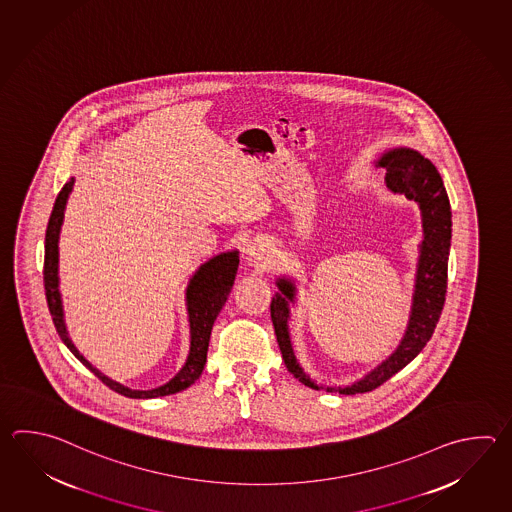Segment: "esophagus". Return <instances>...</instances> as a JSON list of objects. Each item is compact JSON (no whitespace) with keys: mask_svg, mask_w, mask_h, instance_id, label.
<instances>
[{"mask_svg":"<svg viewBox=\"0 0 512 512\" xmlns=\"http://www.w3.org/2000/svg\"><path fill=\"white\" fill-rule=\"evenodd\" d=\"M246 253H248V259H250L251 262L262 264V262H266V259H268L270 248H268V244H266L264 240H253V242L248 244Z\"/></svg>","mask_w":512,"mask_h":512,"instance_id":"obj_1","label":"esophagus"}]
</instances>
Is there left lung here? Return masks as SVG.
<instances>
[{
  "mask_svg": "<svg viewBox=\"0 0 512 512\" xmlns=\"http://www.w3.org/2000/svg\"><path fill=\"white\" fill-rule=\"evenodd\" d=\"M379 166L386 169V188L392 193L405 195L408 200L418 204L421 213V230L423 240L419 244L418 264H416V281L412 290V304L408 315L407 330L401 337L399 345L383 363L370 370L368 374L357 379L352 385L321 386L304 372L299 365L290 335V317L292 306L297 299V284L292 277L282 275L275 284L279 292L272 299V321L281 348L284 365L288 372L299 379L303 385L313 390L339 392L345 396L370 392L383 385L390 377L416 357L425 348L439 315L445 304L447 293V268H449L450 237H452V211L449 195L443 186V180L436 166L423 157L416 149L394 147L385 151L379 160Z\"/></svg>",
  "mask_w": 512,
  "mask_h": 512,
  "instance_id": "1",
  "label": "left lung"
}]
</instances>
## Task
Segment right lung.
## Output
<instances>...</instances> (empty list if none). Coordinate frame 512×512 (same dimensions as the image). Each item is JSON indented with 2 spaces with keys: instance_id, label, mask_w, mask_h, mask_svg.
Instances as JSON below:
<instances>
[{
  "instance_id": "obj_1",
  "label": "right lung",
  "mask_w": 512,
  "mask_h": 512,
  "mask_svg": "<svg viewBox=\"0 0 512 512\" xmlns=\"http://www.w3.org/2000/svg\"><path fill=\"white\" fill-rule=\"evenodd\" d=\"M74 178L65 182L62 191L58 193L54 202L53 213L45 231V262H43V282H45V297L49 304V312L53 315V323L56 332L62 337L63 345L67 346L74 357L87 366L94 376L98 377L104 385L109 386L122 396L131 399H153V397L171 396L186 390L199 379L206 357H208L209 337L211 328L217 319L224 303L228 301L235 275L239 270V251L231 250L219 253L211 257L209 261L200 264L199 270L191 275L186 288V306H188L189 321V354L184 366L178 370L177 376L169 379L166 385L151 388V390H133L124 386L111 377L102 374L98 368H94L84 355L78 352L74 346L67 324L63 317L62 293H60V275H58V262H60V231H62L63 217H65V206L69 195L73 191Z\"/></svg>"
}]
</instances>
